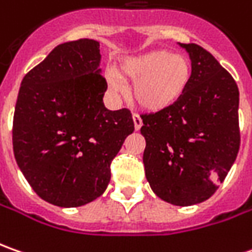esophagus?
<instances>
[{
  "label": "esophagus",
  "mask_w": 252,
  "mask_h": 252,
  "mask_svg": "<svg viewBox=\"0 0 252 252\" xmlns=\"http://www.w3.org/2000/svg\"><path fill=\"white\" fill-rule=\"evenodd\" d=\"M132 120H134V126L136 131H139L141 129V126H142V118L139 117L138 114H132Z\"/></svg>",
  "instance_id": "34e87169"
}]
</instances>
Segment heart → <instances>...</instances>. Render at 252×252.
Wrapping results in <instances>:
<instances>
[{"label":"heart","mask_w":252,"mask_h":252,"mask_svg":"<svg viewBox=\"0 0 252 252\" xmlns=\"http://www.w3.org/2000/svg\"><path fill=\"white\" fill-rule=\"evenodd\" d=\"M191 63L183 54H171L164 48H155L126 58L120 74L109 71L106 82L111 93L126 91L124 79L132 81V99L145 110L161 111L183 97L191 81Z\"/></svg>","instance_id":"obj_1"}]
</instances>
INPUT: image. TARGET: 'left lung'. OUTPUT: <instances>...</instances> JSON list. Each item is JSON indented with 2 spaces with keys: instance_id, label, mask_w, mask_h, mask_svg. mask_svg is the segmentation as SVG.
Returning a JSON list of instances; mask_svg holds the SVG:
<instances>
[{
  "instance_id": "left-lung-1",
  "label": "left lung",
  "mask_w": 252,
  "mask_h": 252,
  "mask_svg": "<svg viewBox=\"0 0 252 252\" xmlns=\"http://www.w3.org/2000/svg\"><path fill=\"white\" fill-rule=\"evenodd\" d=\"M192 75L183 97L143 114L145 174L160 199L177 206L201 204L215 194L240 148L239 88L215 57L198 44L178 43Z\"/></svg>"
}]
</instances>
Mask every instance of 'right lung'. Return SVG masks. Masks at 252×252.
<instances>
[{"instance_id":"right-lung-1","label":"right lung","mask_w":252,"mask_h":252,"mask_svg":"<svg viewBox=\"0 0 252 252\" xmlns=\"http://www.w3.org/2000/svg\"><path fill=\"white\" fill-rule=\"evenodd\" d=\"M100 44L57 46L25 75L15 106V159L33 191L48 204L82 206L109 186L110 164L134 132L131 111L106 109Z\"/></svg>"}]
</instances>
